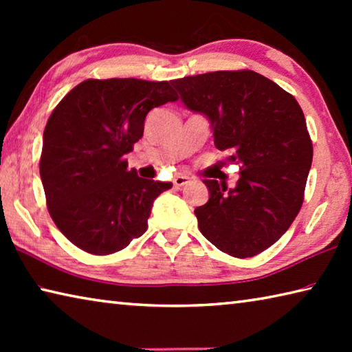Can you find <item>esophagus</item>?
<instances>
[{"label": "esophagus", "mask_w": 352, "mask_h": 352, "mask_svg": "<svg viewBox=\"0 0 352 352\" xmlns=\"http://www.w3.org/2000/svg\"><path fill=\"white\" fill-rule=\"evenodd\" d=\"M188 183H189V178L186 175H178V177L174 178V188L175 189H180V188L184 186V184H188Z\"/></svg>", "instance_id": "1"}]
</instances>
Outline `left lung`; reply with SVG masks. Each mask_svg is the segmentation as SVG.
<instances>
[{"label":"left lung","mask_w":352,"mask_h":352,"mask_svg":"<svg viewBox=\"0 0 352 352\" xmlns=\"http://www.w3.org/2000/svg\"><path fill=\"white\" fill-rule=\"evenodd\" d=\"M170 83L189 110L208 116L214 144L241 169L234 189L204 180L210 200L194 211L201 234L234 258L262 253L289 230L305 200L314 155L305 113L290 93L252 69Z\"/></svg>","instance_id":"obj_1"}]
</instances>
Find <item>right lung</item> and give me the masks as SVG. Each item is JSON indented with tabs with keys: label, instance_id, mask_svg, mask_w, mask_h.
Here are the masks:
<instances>
[{
	"label": "right lung",
	"instance_id": "obj_1",
	"mask_svg": "<svg viewBox=\"0 0 352 352\" xmlns=\"http://www.w3.org/2000/svg\"><path fill=\"white\" fill-rule=\"evenodd\" d=\"M177 99L166 80L87 79L52 110L40 177L47 211L76 247L105 256L144 234L153 200L172 183L138 177L124 155L141 140L147 113Z\"/></svg>",
	"mask_w": 352,
	"mask_h": 352
}]
</instances>
